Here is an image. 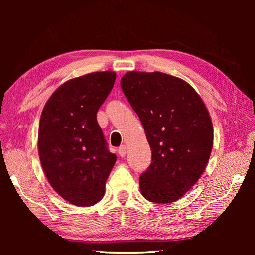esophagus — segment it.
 Here are the masks:
<instances>
[{
  "instance_id": "obj_1",
  "label": "esophagus",
  "mask_w": 255,
  "mask_h": 255,
  "mask_svg": "<svg viewBox=\"0 0 255 255\" xmlns=\"http://www.w3.org/2000/svg\"><path fill=\"white\" fill-rule=\"evenodd\" d=\"M126 153H127V147L125 144H123V145H121V147L118 148V154L121 155V156H125L126 155Z\"/></svg>"
}]
</instances>
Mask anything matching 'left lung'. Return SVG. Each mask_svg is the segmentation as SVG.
I'll return each mask as SVG.
<instances>
[{"instance_id":"1","label":"left lung","mask_w":255,"mask_h":255,"mask_svg":"<svg viewBox=\"0 0 255 255\" xmlns=\"http://www.w3.org/2000/svg\"><path fill=\"white\" fill-rule=\"evenodd\" d=\"M152 152L140 176L142 196L156 204L180 199L206 169L214 129L204 102L185 81L162 72L130 71L121 80Z\"/></svg>"}]
</instances>
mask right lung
Returning a JSON list of instances; mask_svg holds the SVG:
<instances>
[{
    "instance_id": "obj_1",
    "label": "right lung",
    "mask_w": 255,
    "mask_h": 255,
    "mask_svg": "<svg viewBox=\"0 0 255 255\" xmlns=\"http://www.w3.org/2000/svg\"><path fill=\"white\" fill-rule=\"evenodd\" d=\"M113 71L67 81L42 110L38 152L51 187L75 206H92L104 196L116 162L108 151L96 114L115 83Z\"/></svg>"
}]
</instances>
